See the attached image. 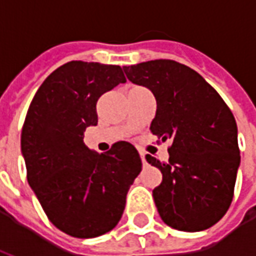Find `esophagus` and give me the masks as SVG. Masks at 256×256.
Masks as SVG:
<instances>
[{
    "label": "esophagus",
    "mask_w": 256,
    "mask_h": 256,
    "mask_svg": "<svg viewBox=\"0 0 256 256\" xmlns=\"http://www.w3.org/2000/svg\"><path fill=\"white\" fill-rule=\"evenodd\" d=\"M141 162H142V164H146V159H145V156L144 155H141Z\"/></svg>",
    "instance_id": "1"
}]
</instances>
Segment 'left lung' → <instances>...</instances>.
<instances>
[{"instance_id": "1", "label": "left lung", "mask_w": 256, "mask_h": 256, "mask_svg": "<svg viewBox=\"0 0 256 256\" xmlns=\"http://www.w3.org/2000/svg\"><path fill=\"white\" fill-rule=\"evenodd\" d=\"M123 70L155 96L150 133L172 141L167 163L146 155L163 174L152 192L160 218L177 230L208 229L226 214L234 192L240 150L233 114L200 74L174 60Z\"/></svg>"}]
</instances>
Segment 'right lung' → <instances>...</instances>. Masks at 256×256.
I'll use <instances>...</instances> for the list:
<instances>
[{"label":"right lung","mask_w":256,"mask_h":256,"mask_svg":"<svg viewBox=\"0 0 256 256\" xmlns=\"http://www.w3.org/2000/svg\"><path fill=\"white\" fill-rule=\"evenodd\" d=\"M124 82L119 66L70 62L44 80L26 115L27 181L49 220L70 236L92 238L112 230L141 172L130 142H115L101 155L84 142L86 128L97 124L98 98Z\"/></svg>","instance_id":"right-lung-1"}]
</instances>
